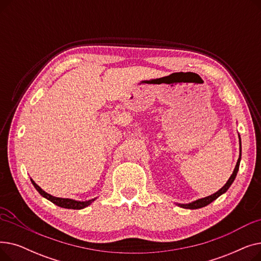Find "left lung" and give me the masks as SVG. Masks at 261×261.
Masks as SVG:
<instances>
[{
    "mask_svg": "<svg viewBox=\"0 0 261 261\" xmlns=\"http://www.w3.org/2000/svg\"><path fill=\"white\" fill-rule=\"evenodd\" d=\"M240 161H241V139H240V135H239V159L237 161V164L235 166V169L234 171H232L231 175L229 176V179L227 180V182L224 184V186L219 189L217 193L208 196V197H205V198H202V199H198L196 201H193L190 203H186V204H183V203H175L177 206L180 207H183V208H186V210H198V208H202L204 206H206V205L211 204L213 201H215L217 198L220 197L221 195L225 194L227 189L230 187V185L232 184V182L235 181L236 179V175H237V172L239 170V165H240Z\"/></svg>",
    "mask_w": 261,
    "mask_h": 261,
    "instance_id": "left-lung-1",
    "label": "left lung"
}]
</instances>
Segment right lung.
Wrapping results in <instances>:
<instances>
[{"label":"right lung","mask_w":261,"mask_h":261,"mask_svg":"<svg viewBox=\"0 0 261 261\" xmlns=\"http://www.w3.org/2000/svg\"><path fill=\"white\" fill-rule=\"evenodd\" d=\"M31 181H32L33 185L35 186V188L38 190V193L41 196H42L45 199H47L51 203L56 204L57 206H60V207H63V208L82 210V208L89 206L91 203H93L96 199H97V198H94V199H91V200H88V201H78V200H73V199H68V198H57V197H54V196L47 194L46 191H44L39 185H37L33 179H31Z\"/></svg>","instance_id":"1"}]
</instances>
